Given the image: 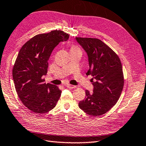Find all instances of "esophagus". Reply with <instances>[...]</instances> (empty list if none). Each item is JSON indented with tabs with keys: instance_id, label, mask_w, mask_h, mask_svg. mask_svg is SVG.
Here are the masks:
<instances>
[{
	"instance_id": "1",
	"label": "esophagus",
	"mask_w": 146,
	"mask_h": 146,
	"mask_svg": "<svg viewBox=\"0 0 146 146\" xmlns=\"http://www.w3.org/2000/svg\"><path fill=\"white\" fill-rule=\"evenodd\" d=\"M66 88H70V89H75V88H76V86H73V85L70 84H67L66 85Z\"/></svg>"
}]
</instances>
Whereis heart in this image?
Here are the masks:
<instances>
[{"mask_svg":"<svg viewBox=\"0 0 146 146\" xmlns=\"http://www.w3.org/2000/svg\"><path fill=\"white\" fill-rule=\"evenodd\" d=\"M78 47H76V46H73L72 47V48H71V50H73V49H78Z\"/></svg>","mask_w":146,"mask_h":146,"instance_id":"b5f03b06","label":"heart"}]
</instances>
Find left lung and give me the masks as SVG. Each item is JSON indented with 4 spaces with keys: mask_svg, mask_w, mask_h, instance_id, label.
I'll return each instance as SVG.
<instances>
[{
    "mask_svg": "<svg viewBox=\"0 0 146 146\" xmlns=\"http://www.w3.org/2000/svg\"><path fill=\"white\" fill-rule=\"evenodd\" d=\"M76 39L87 52L90 68L86 74L92 76L94 86L92 94L86 90L85 99L78 106L89 115H102L115 105L123 90L124 76L120 59L99 39L77 37Z\"/></svg>",
    "mask_w": 146,
    "mask_h": 146,
    "instance_id": "1",
    "label": "left lung"
}]
</instances>
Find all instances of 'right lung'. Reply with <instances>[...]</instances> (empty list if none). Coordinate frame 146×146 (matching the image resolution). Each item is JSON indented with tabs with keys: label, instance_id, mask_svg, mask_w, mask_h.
Instances as JSON below:
<instances>
[{
	"label": "right lung",
	"instance_id": "1",
	"mask_svg": "<svg viewBox=\"0 0 146 146\" xmlns=\"http://www.w3.org/2000/svg\"><path fill=\"white\" fill-rule=\"evenodd\" d=\"M69 35L60 30L37 35L28 40L18 54L12 70L17 94L22 103L36 113L53 109L61 96L58 86L45 83L48 60L54 48Z\"/></svg>",
	"mask_w": 146,
	"mask_h": 146
}]
</instances>
